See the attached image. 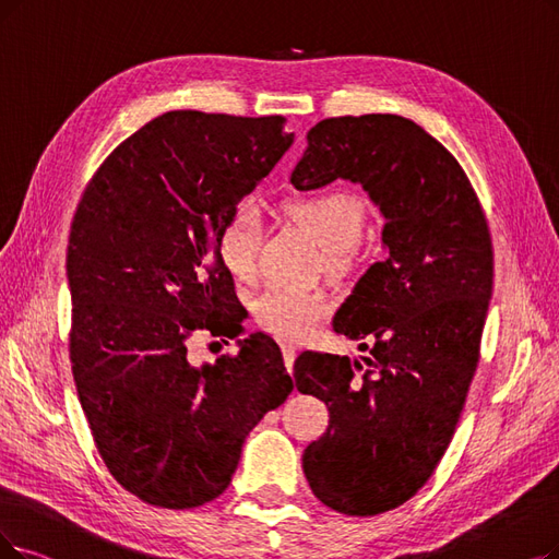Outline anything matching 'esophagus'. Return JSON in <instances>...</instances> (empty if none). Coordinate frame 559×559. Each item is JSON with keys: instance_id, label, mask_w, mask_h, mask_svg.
I'll list each match as a JSON object with an SVG mask.
<instances>
[{"instance_id": "1", "label": "esophagus", "mask_w": 559, "mask_h": 559, "mask_svg": "<svg viewBox=\"0 0 559 559\" xmlns=\"http://www.w3.org/2000/svg\"><path fill=\"white\" fill-rule=\"evenodd\" d=\"M282 355H284V365H286V369L292 371L294 360H296V346H292V344H282Z\"/></svg>"}]
</instances>
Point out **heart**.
Masks as SVG:
<instances>
[{"instance_id":"obj_1","label":"heart","mask_w":559,"mask_h":559,"mask_svg":"<svg viewBox=\"0 0 559 559\" xmlns=\"http://www.w3.org/2000/svg\"><path fill=\"white\" fill-rule=\"evenodd\" d=\"M286 215L323 248L325 271L344 275L355 261V242L362 234L365 209L348 192H305L288 199ZM261 219L252 206H238L217 231V259L238 282H254L259 271ZM328 298L319 292L267 288L252 302V314L261 330L277 340L300 342L328 314Z\"/></svg>"}]
</instances>
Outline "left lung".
I'll return each instance as SVG.
<instances>
[{
	"instance_id": "8db88e82",
	"label": "left lung",
	"mask_w": 559,
	"mask_h": 559,
	"mask_svg": "<svg viewBox=\"0 0 559 559\" xmlns=\"http://www.w3.org/2000/svg\"><path fill=\"white\" fill-rule=\"evenodd\" d=\"M362 183L385 215L376 261L334 317L369 350L302 353L296 388L328 406V431L302 471L325 507L376 516L411 500L450 448L479 362L493 292V242L479 197L454 155L396 115L332 117L307 132L298 190Z\"/></svg>"
}]
</instances>
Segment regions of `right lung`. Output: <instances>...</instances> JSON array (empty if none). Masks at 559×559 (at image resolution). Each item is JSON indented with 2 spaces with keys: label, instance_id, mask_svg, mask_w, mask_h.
Listing matches in <instances>:
<instances>
[{
  "label": "right lung",
  "instance_id": "add662e5",
  "mask_svg": "<svg viewBox=\"0 0 559 559\" xmlns=\"http://www.w3.org/2000/svg\"><path fill=\"white\" fill-rule=\"evenodd\" d=\"M286 119L176 109L111 151L73 215L69 355L96 450L128 493L190 509L231 481L242 440L294 390L263 332L194 369L197 334L242 332L217 231L273 171Z\"/></svg>",
  "mask_w": 559,
  "mask_h": 559
}]
</instances>
